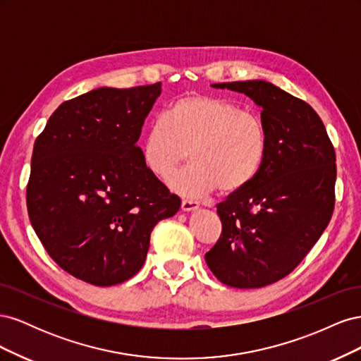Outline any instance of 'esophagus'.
<instances>
[{
  "label": "esophagus",
  "mask_w": 361,
  "mask_h": 361,
  "mask_svg": "<svg viewBox=\"0 0 361 361\" xmlns=\"http://www.w3.org/2000/svg\"><path fill=\"white\" fill-rule=\"evenodd\" d=\"M182 211L183 212H191V211H197L199 209V203L192 202V200H182Z\"/></svg>",
  "instance_id": "obj_1"
}]
</instances>
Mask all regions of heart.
Segmentation results:
<instances>
[{
	"label": "heart",
	"instance_id": "b5f03b06",
	"mask_svg": "<svg viewBox=\"0 0 361 361\" xmlns=\"http://www.w3.org/2000/svg\"><path fill=\"white\" fill-rule=\"evenodd\" d=\"M267 147V130L256 114L223 97L190 94L171 102L147 128L141 157L158 179L169 180L188 152L192 164L171 180V188L202 199L218 188L233 194L248 187Z\"/></svg>",
	"mask_w": 361,
	"mask_h": 361
}]
</instances>
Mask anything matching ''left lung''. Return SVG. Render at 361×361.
I'll use <instances>...</instances> for the list:
<instances>
[{"instance_id":"1","label":"left lung","mask_w":361,"mask_h":361,"mask_svg":"<svg viewBox=\"0 0 361 361\" xmlns=\"http://www.w3.org/2000/svg\"><path fill=\"white\" fill-rule=\"evenodd\" d=\"M212 87L244 93L262 108L268 147L253 182L216 206L223 232L204 260L227 286L264 288L293 271L329 226L334 147L313 108L272 82Z\"/></svg>"}]
</instances>
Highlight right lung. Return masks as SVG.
<instances>
[{"mask_svg": "<svg viewBox=\"0 0 361 361\" xmlns=\"http://www.w3.org/2000/svg\"><path fill=\"white\" fill-rule=\"evenodd\" d=\"M159 94L157 82L73 97L52 113L32 149L31 226L56 264L90 285L134 277L150 232L180 207L137 145Z\"/></svg>", "mask_w": 361, "mask_h": 361, "instance_id": "add662e5", "label": "right lung"}]
</instances>
